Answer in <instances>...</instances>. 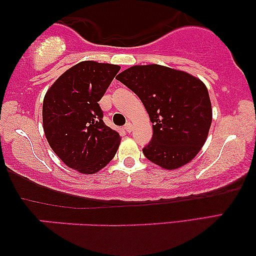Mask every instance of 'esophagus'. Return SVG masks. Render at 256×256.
Instances as JSON below:
<instances>
[{"label": "esophagus", "mask_w": 256, "mask_h": 256, "mask_svg": "<svg viewBox=\"0 0 256 256\" xmlns=\"http://www.w3.org/2000/svg\"><path fill=\"white\" fill-rule=\"evenodd\" d=\"M124 129H126V132H130L132 130V124H129V122H128V124L124 126Z\"/></svg>", "instance_id": "34e87169"}]
</instances>
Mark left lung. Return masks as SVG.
Here are the masks:
<instances>
[{
	"label": "left lung",
	"mask_w": 256,
	"mask_h": 256,
	"mask_svg": "<svg viewBox=\"0 0 256 256\" xmlns=\"http://www.w3.org/2000/svg\"><path fill=\"white\" fill-rule=\"evenodd\" d=\"M116 79L141 99L152 122V138L142 149L146 158L169 170L190 162L204 146L212 122L204 82L157 64L132 66Z\"/></svg>",
	"instance_id": "8db88e82"
}]
</instances>
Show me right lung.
Returning a JSON list of instances; mask_svg holds the SVG:
<instances>
[{
  "instance_id": "1",
  "label": "right lung",
  "mask_w": 256,
  "mask_h": 256,
  "mask_svg": "<svg viewBox=\"0 0 256 256\" xmlns=\"http://www.w3.org/2000/svg\"><path fill=\"white\" fill-rule=\"evenodd\" d=\"M120 66L82 62L56 80L43 101L48 144L68 168L96 174L113 160L120 135L104 124L99 101Z\"/></svg>"
}]
</instances>
